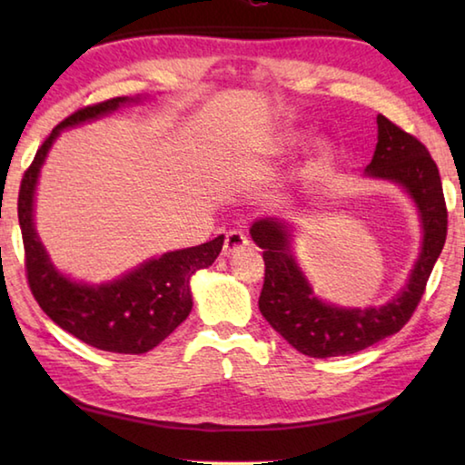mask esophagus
I'll return each instance as SVG.
<instances>
[{
	"instance_id": "1",
	"label": "esophagus",
	"mask_w": 465,
	"mask_h": 465,
	"mask_svg": "<svg viewBox=\"0 0 465 465\" xmlns=\"http://www.w3.org/2000/svg\"><path fill=\"white\" fill-rule=\"evenodd\" d=\"M250 243V240L246 238V233L238 232V230H232L225 233V242H223V254L230 256L233 252H238L242 248H246Z\"/></svg>"
}]
</instances>
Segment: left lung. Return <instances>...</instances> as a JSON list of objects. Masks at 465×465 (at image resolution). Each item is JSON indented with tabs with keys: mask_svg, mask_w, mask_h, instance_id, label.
Segmentation results:
<instances>
[{
	"mask_svg": "<svg viewBox=\"0 0 465 465\" xmlns=\"http://www.w3.org/2000/svg\"><path fill=\"white\" fill-rule=\"evenodd\" d=\"M367 174L402 184L419 204L424 242L406 289L390 303L342 310L312 295L289 252V232L272 219H258L250 233L264 258V285L258 308L264 320L303 355L313 359L352 355L402 330L419 308L447 238V204L439 168L419 139L383 114L377 116V145Z\"/></svg>",
	"mask_w": 465,
	"mask_h": 465,
	"instance_id": "8db88e82",
	"label": "left lung"
}]
</instances>
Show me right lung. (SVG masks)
I'll return each mask as SVG.
<instances>
[{
  "mask_svg": "<svg viewBox=\"0 0 465 465\" xmlns=\"http://www.w3.org/2000/svg\"><path fill=\"white\" fill-rule=\"evenodd\" d=\"M123 102H129V98H110L84 106L51 131L22 176L18 219L28 287L46 316L94 349L143 355L174 332L191 313V277L215 262L223 248V235L201 246L168 252L108 285L88 287L65 279L53 269L33 223L36 178L59 131L113 113Z\"/></svg>",
  "mask_w": 465,
  "mask_h": 465,
  "instance_id": "obj_1",
  "label": "right lung"
}]
</instances>
